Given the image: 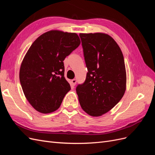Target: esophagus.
Segmentation results:
<instances>
[{
	"mask_svg": "<svg viewBox=\"0 0 155 155\" xmlns=\"http://www.w3.org/2000/svg\"><path fill=\"white\" fill-rule=\"evenodd\" d=\"M76 82H77L76 79H72V81H71V83H72V86H75V85H76Z\"/></svg>",
	"mask_w": 155,
	"mask_h": 155,
	"instance_id": "34e87169",
	"label": "esophagus"
}]
</instances>
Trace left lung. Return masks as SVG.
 <instances>
[{
	"instance_id": "1",
	"label": "left lung",
	"mask_w": 155,
	"mask_h": 155,
	"mask_svg": "<svg viewBox=\"0 0 155 155\" xmlns=\"http://www.w3.org/2000/svg\"><path fill=\"white\" fill-rule=\"evenodd\" d=\"M88 69L86 80L76 88L82 109L98 117L111 110L124 96L127 75L120 46L104 33L79 34Z\"/></svg>"
}]
</instances>
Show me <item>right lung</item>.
<instances>
[{
  "instance_id": "obj_1",
  "label": "right lung",
  "mask_w": 155,
  "mask_h": 155,
  "mask_svg": "<svg viewBox=\"0 0 155 155\" xmlns=\"http://www.w3.org/2000/svg\"><path fill=\"white\" fill-rule=\"evenodd\" d=\"M76 33L52 30L37 37L21 63L19 78L24 94L34 109L48 114L58 109L70 85L63 61L80 45Z\"/></svg>"
}]
</instances>
